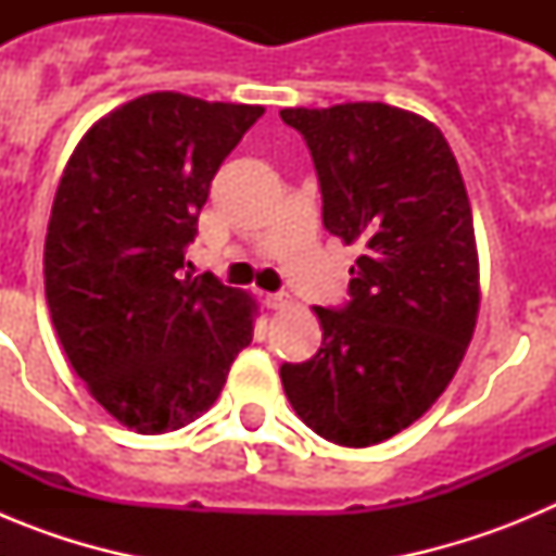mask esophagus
Masks as SVG:
<instances>
[{
	"instance_id": "esophagus-1",
	"label": "esophagus",
	"mask_w": 556,
	"mask_h": 556,
	"mask_svg": "<svg viewBox=\"0 0 556 556\" xmlns=\"http://www.w3.org/2000/svg\"><path fill=\"white\" fill-rule=\"evenodd\" d=\"M289 294L287 292H267L264 294V306L267 308H287L289 306Z\"/></svg>"
}]
</instances>
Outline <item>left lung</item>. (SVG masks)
I'll return each mask as SVG.
<instances>
[{
	"mask_svg": "<svg viewBox=\"0 0 556 556\" xmlns=\"http://www.w3.org/2000/svg\"><path fill=\"white\" fill-rule=\"evenodd\" d=\"M312 152L323 225L362 255L348 301L314 306L323 348L281 365L283 392L328 443L367 448L448 387L479 314L473 211L440 127L384 102L283 108Z\"/></svg>",
	"mask_w": 556,
	"mask_h": 556,
	"instance_id": "obj_1",
	"label": "left lung"
}]
</instances>
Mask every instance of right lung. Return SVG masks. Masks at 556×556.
<instances>
[{
  "instance_id": "add662e5",
  "label": "right lung",
  "mask_w": 556,
  "mask_h": 556,
  "mask_svg": "<svg viewBox=\"0 0 556 556\" xmlns=\"http://www.w3.org/2000/svg\"><path fill=\"white\" fill-rule=\"evenodd\" d=\"M262 113L144 94L97 122L63 169L43 244L49 314L88 392L127 429L191 424L253 339V298L184 269L211 180Z\"/></svg>"
}]
</instances>
